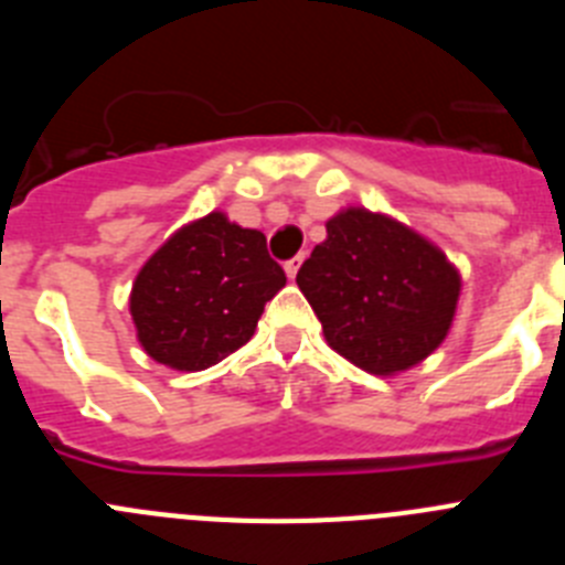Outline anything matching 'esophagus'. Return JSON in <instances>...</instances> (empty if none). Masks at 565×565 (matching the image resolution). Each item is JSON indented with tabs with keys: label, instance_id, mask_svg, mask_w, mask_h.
<instances>
[{
	"label": "esophagus",
	"instance_id": "obj_1",
	"mask_svg": "<svg viewBox=\"0 0 565 565\" xmlns=\"http://www.w3.org/2000/svg\"><path fill=\"white\" fill-rule=\"evenodd\" d=\"M302 259H306V252H302V254H297V257H291V259H288V263H286V274H288V277H297V271H299V266H302Z\"/></svg>",
	"mask_w": 565,
	"mask_h": 565
}]
</instances>
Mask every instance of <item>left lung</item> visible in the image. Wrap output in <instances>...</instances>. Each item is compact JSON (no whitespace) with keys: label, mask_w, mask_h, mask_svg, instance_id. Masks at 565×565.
<instances>
[{"label":"left lung","mask_w":565,"mask_h":565,"mask_svg":"<svg viewBox=\"0 0 565 565\" xmlns=\"http://www.w3.org/2000/svg\"><path fill=\"white\" fill-rule=\"evenodd\" d=\"M328 344L362 371L387 376L436 351L461 279L436 246L384 214L348 209L328 221L297 271Z\"/></svg>","instance_id":"obj_1"}]
</instances>
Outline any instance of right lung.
I'll return each instance as SVG.
<instances>
[{
  "label": "right lung",
  "instance_id": "right-lung-1",
  "mask_svg": "<svg viewBox=\"0 0 565 565\" xmlns=\"http://www.w3.org/2000/svg\"><path fill=\"white\" fill-rule=\"evenodd\" d=\"M286 271L254 228L221 212L181 228L141 268L129 297L138 339L154 362L203 371L252 339Z\"/></svg>",
  "mask_w": 565,
  "mask_h": 565
}]
</instances>
